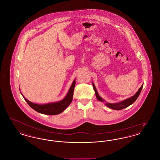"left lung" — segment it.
<instances>
[{"instance_id":"1","label":"left lung","mask_w":160,"mask_h":160,"mask_svg":"<svg viewBox=\"0 0 160 160\" xmlns=\"http://www.w3.org/2000/svg\"><path fill=\"white\" fill-rule=\"evenodd\" d=\"M92 85H93V89H94V91L95 92V95H96V97L97 99L101 101V102H105V104L107 107H108V108H112L113 110H122L123 109L129 106L130 105H131L132 104H133L137 99V98L138 97L140 92L142 91V89L143 88V84L142 85V86L139 88V89L138 90V91L133 95L131 97H130L129 98H127V99H125L123 101H120L119 102H116V103H110V102H106L104 99H102L98 94V91L96 89V87L95 86V84H93V83L92 82Z\"/></svg>"}]
</instances>
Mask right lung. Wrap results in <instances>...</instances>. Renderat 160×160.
I'll return each instance as SVG.
<instances>
[{
	"mask_svg": "<svg viewBox=\"0 0 160 160\" xmlns=\"http://www.w3.org/2000/svg\"><path fill=\"white\" fill-rule=\"evenodd\" d=\"M75 84L76 80L73 81L67 95L62 100L58 102H50L44 104H39L32 102L28 99H26L22 93L21 94L22 95L24 99L26 100V101L29 105V106L38 113L47 115H56L60 114L63 111H64L72 102Z\"/></svg>",
	"mask_w": 160,
	"mask_h": 160,
	"instance_id": "right-lung-1",
	"label": "right lung"
}]
</instances>
